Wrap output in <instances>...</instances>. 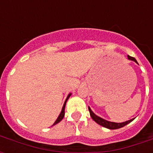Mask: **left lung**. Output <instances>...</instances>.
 <instances>
[{
  "instance_id": "obj_1",
  "label": "left lung",
  "mask_w": 153,
  "mask_h": 153,
  "mask_svg": "<svg viewBox=\"0 0 153 153\" xmlns=\"http://www.w3.org/2000/svg\"><path fill=\"white\" fill-rule=\"evenodd\" d=\"M128 59L129 60H132V61H134L135 62H137L138 64L137 61L136 60L135 58L133 57H131L129 55H128ZM89 109V111H90V114H91V118L93 119L94 121H95L96 123H98V125H100V126H103L105 128H109V129H117V128H122L124 127L126 125H128V123H130L131 121H133L134 118L133 119H131V120H128V121H126L125 122H121V123H116V122H111V121H106V120H105V119L102 118L100 117L97 116L94 113L91 109L90 107H88Z\"/></svg>"
}]
</instances>
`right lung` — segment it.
Instances as JSON below:
<instances>
[{"label": "right lung", "mask_w": 153, "mask_h": 153, "mask_svg": "<svg viewBox=\"0 0 153 153\" xmlns=\"http://www.w3.org/2000/svg\"><path fill=\"white\" fill-rule=\"evenodd\" d=\"M71 95V94H68V96H67V99H66V101H65L64 104H63V106H62V111H61V113H60V114L59 115V117H58V118L56 119V121H55V123L53 124V126H55V125H56V124H58L59 122H60V121H62V118L64 117V115H65V106H66V103H67V101L68 100V98H70V96Z\"/></svg>", "instance_id": "right-lung-1"}]
</instances>
